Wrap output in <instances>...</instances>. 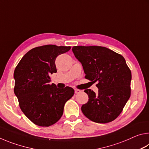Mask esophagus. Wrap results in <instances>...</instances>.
Here are the masks:
<instances>
[{"instance_id":"1","label":"esophagus","mask_w":149,"mask_h":149,"mask_svg":"<svg viewBox=\"0 0 149 149\" xmlns=\"http://www.w3.org/2000/svg\"><path fill=\"white\" fill-rule=\"evenodd\" d=\"M75 93H79L81 92V90H79V89H75Z\"/></svg>"}]
</instances>
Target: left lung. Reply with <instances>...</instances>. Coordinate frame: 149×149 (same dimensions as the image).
<instances>
[{"label":"left lung","mask_w":149,"mask_h":149,"mask_svg":"<svg viewBox=\"0 0 149 149\" xmlns=\"http://www.w3.org/2000/svg\"><path fill=\"white\" fill-rule=\"evenodd\" d=\"M74 56L81 63L85 78L97 82L98 94L85 89L89 100L81 111L90 120L106 123L122 112L131 95L132 72L122 55L100 46H75Z\"/></svg>","instance_id":"8db88e82"}]
</instances>
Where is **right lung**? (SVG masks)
<instances>
[{
    "label": "right lung",
    "instance_id": "add662e5",
    "mask_svg": "<svg viewBox=\"0 0 149 149\" xmlns=\"http://www.w3.org/2000/svg\"><path fill=\"white\" fill-rule=\"evenodd\" d=\"M70 47L53 45L35 47L22 57L14 70V93L22 112L31 122L48 127L62 117L67 100L74 94L73 88H57L50 82L56 73L55 60Z\"/></svg>",
    "mask_w": 149,
    "mask_h": 149
}]
</instances>
